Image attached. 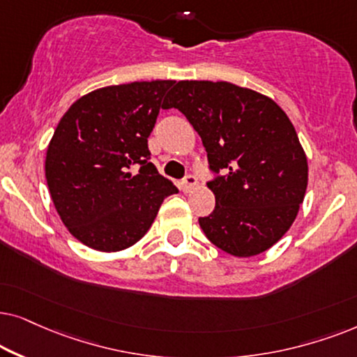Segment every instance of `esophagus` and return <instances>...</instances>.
Instances as JSON below:
<instances>
[{
  "mask_svg": "<svg viewBox=\"0 0 357 357\" xmlns=\"http://www.w3.org/2000/svg\"><path fill=\"white\" fill-rule=\"evenodd\" d=\"M197 184V179H196V176H192V174H188L186 178L183 179V183H181V189L184 192H189L191 191V189L196 186Z\"/></svg>",
  "mask_w": 357,
  "mask_h": 357,
  "instance_id": "34e87169",
  "label": "esophagus"
}]
</instances>
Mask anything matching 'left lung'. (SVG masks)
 I'll return each instance as SVG.
<instances>
[{
  "label": "left lung",
  "mask_w": 357,
  "mask_h": 357,
  "mask_svg": "<svg viewBox=\"0 0 357 357\" xmlns=\"http://www.w3.org/2000/svg\"><path fill=\"white\" fill-rule=\"evenodd\" d=\"M181 111L215 174L211 215L199 218L217 248L238 258L269 250L303 202L307 156L287 114L273 99L227 82H178L165 109Z\"/></svg>",
  "instance_id": "obj_1"
}]
</instances>
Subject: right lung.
<instances>
[{
    "label": "right lung",
    "instance_id": "right-lung-1",
    "mask_svg": "<svg viewBox=\"0 0 357 357\" xmlns=\"http://www.w3.org/2000/svg\"><path fill=\"white\" fill-rule=\"evenodd\" d=\"M174 82L99 88L70 106L52 137L45 178L68 231L98 251L135 245L178 192L150 163L149 137ZM139 173L132 175L131 166Z\"/></svg>",
    "mask_w": 357,
    "mask_h": 357
}]
</instances>
